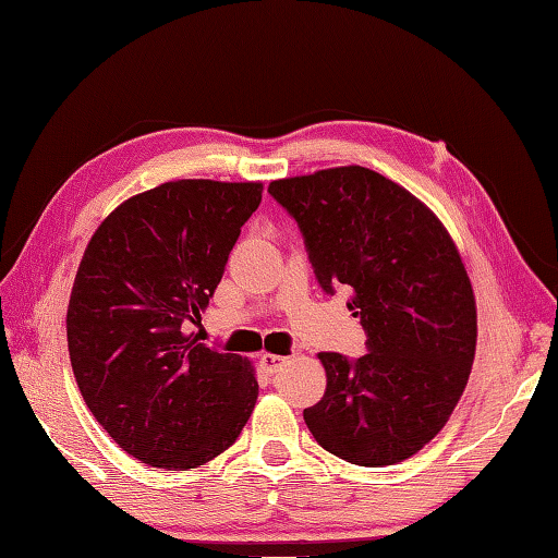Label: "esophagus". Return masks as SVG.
<instances>
[{
  "mask_svg": "<svg viewBox=\"0 0 558 558\" xmlns=\"http://www.w3.org/2000/svg\"><path fill=\"white\" fill-rule=\"evenodd\" d=\"M259 369L265 372V374H277L283 364H287V356H281V354H269V352H262L259 356Z\"/></svg>",
  "mask_w": 558,
  "mask_h": 558,
  "instance_id": "34e87169",
  "label": "esophagus"
}]
</instances>
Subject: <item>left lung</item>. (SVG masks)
Listing matches in <instances>:
<instances>
[{"instance_id":"8db88e82","label":"left lung","mask_w":558,"mask_h":558,"mask_svg":"<svg viewBox=\"0 0 558 558\" xmlns=\"http://www.w3.org/2000/svg\"><path fill=\"white\" fill-rule=\"evenodd\" d=\"M296 218L323 291L347 287L366 354L320 352L328 386L303 420L325 451L391 466L447 425L476 354V299L454 240L413 194L360 165L269 184Z\"/></svg>"}]
</instances>
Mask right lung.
I'll return each mask as SVG.
<instances>
[{
    "label": "right lung",
    "instance_id": "add662e5",
    "mask_svg": "<svg viewBox=\"0 0 558 558\" xmlns=\"http://www.w3.org/2000/svg\"><path fill=\"white\" fill-rule=\"evenodd\" d=\"M262 182L177 180L125 198L84 250L68 350L84 403L141 464L186 471L235 442L255 366L184 332L202 318Z\"/></svg>",
    "mask_w": 558,
    "mask_h": 558
}]
</instances>
